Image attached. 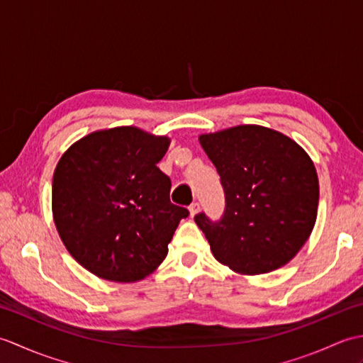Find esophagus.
<instances>
[{
	"label": "esophagus",
	"mask_w": 363,
	"mask_h": 363,
	"mask_svg": "<svg viewBox=\"0 0 363 363\" xmlns=\"http://www.w3.org/2000/svg\"><path fill=\"white\" fill-rule=\"evenodd\" d=\"M189 212H190V217H195V215L199 212V204L198 203H191L189 207Z\"/></svg>",
	"instance_id": "esophagus-1"
}]
</instances>
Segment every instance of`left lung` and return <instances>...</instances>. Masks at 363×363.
<instances>
[{"instance_id":"1","label":"left lung","mask_w":363,"mask_h":363,"mask_svg":"<svg viewBox=\"0 0 363 363\" xmlns=\"http://www.w3.org/2000/svg\"><path fill=\"white\" fill-rule=\"evenodd\" d=\"M199 145L226 196L221 221L195 217L213 257L248 276L289 264L317 221L320 186L309 154L279 130L259 125L201 134Z\"/></svg>"}]
</instances>
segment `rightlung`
Wrapping results in <instances>:
<instances>
[{
  "label": "right lung",
  "mask_w": 363,
  "mask_h": 363,
  "mask_svg": "<svg viewBox=\"0 0 363 363\" xmlns=\"http://www.w3.org/2000/svg\"><path fill=\"white\" fill-rule=\"evenodd\" d=\"M167 135L135 126L94 130L74 142L52 176V220L67 251L112 282L150 276L189 211L169 201L172 181L157 168Z\"/></svg>",
  "instance_id": "1"
}]
</instances>
